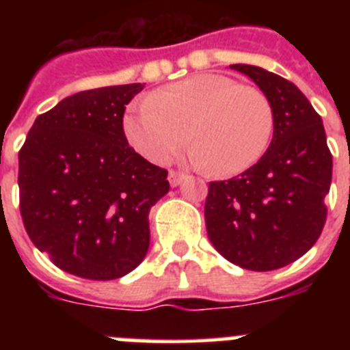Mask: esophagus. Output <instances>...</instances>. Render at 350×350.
Here are the masks:
<instances>
[{
  "mask_svg": "<svg viewBox=\"0 0 350 350\" xmlns=\"http://www.w3.org/2000/svg\"><path fill=\"white\" fill-rule=\"evenodd\" d=\"M182 178H184V173L175 172V170H172V172L168 173V180H170V184H172V185H178V184H180Z\"/></svg>",
  "mask_w": 350,
  "mask_h": 350,
  "instance_id": "34e87169",
  "label": "esophagus"
}]
</instances>
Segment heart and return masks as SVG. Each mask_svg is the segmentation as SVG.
Returning a JSON list of instances; mask_svg holds the SVG:
<instances>
[{"label":"heart","mask_w":350,"mask_h":350,"mask_svg":"<svg viewBox=\"0 0 350 350\" xmlns=\"http://www.w3.org/2000/svg\"><path fill=\"white\" fill-rule=\"evenodd\" d=\"M273 126V107L261 89L217 73L150 92L124 117L126 138L150 163H166L191 138L187 159L221 175L252 168L270 147Z\"/></svg>","instance_id":"1"}]
</instances>
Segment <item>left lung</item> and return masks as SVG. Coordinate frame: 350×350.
I'll return each mask as SVG.
<instances>
[{"label": "left lung", "mask_w": 350, "mask_h": 350, "mask_svg": "<svg viewBox=\"0 0 350 350\" xmlns=\"http://www.w3.org/2000/svg\"><path fill=\"white\" fill-rule=\"evenodd\" d=\"M231 68L250 77L271 101L273 138L240 177L210 182L206 233L237 267L277 270L301 258L323 233L333 157L321 116L295 83L259 66Z\"/></svg>", "instance_id": "8db88e82"}]
</instances>
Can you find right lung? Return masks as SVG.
<instances>
[{
	"mask_svg": "<svg viewBox=\"0 0 350 350\" xmlns=\"http://www.w3.org/2000/svg\"><path fill=\"white\" fill-rule=\"evenodd\" d=\"M144 83L89 89L36 117L18 150V206L31 242L89 280L124 277L147 254L165 168L129 147L126 105Z\"/></svg>",
	"mask_w": 350,
	"mask_h": 350,
	"instance_id": "1",
	"label": "right lung"
}]
</instances>
